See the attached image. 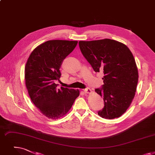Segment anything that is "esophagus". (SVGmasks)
<instances>
[{
    "label": "esophagus",
    "mask_w": 155,
    "mask_h": 155,
    "mask_svg": "<svg viewBox=\"0 0 155 155\" xmlns=\"http://www.w3.org/2000/svg\"><path fill=\"white\" fill-rule=\"evenodd\" d=\"M84 92L87 94H91L92 92V90L90 88H89V87H87V88L84 89Z\"/></svg>",
    "instance_id": "esophagus-1"
}]
</instances>
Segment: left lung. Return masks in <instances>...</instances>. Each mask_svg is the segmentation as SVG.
<instances>
[{
  "label": "left lung",
  "instance_id": "1",
  "mask_svg": "<svg viewBox=\"0 0 155 155\" xmlns=\"http://www.w3.org/2000/svg\"><path fill=\"white\" fill-rule=\"evenodd\" d=\"M80 51L95 72L103 71L104 84L95 91L104 99L98 115L113 119L122 116L135 96L138 70L128 47L115 40L105 38L80 41Z\"/></svg>",
  "mask_w": 155,
  "mask_h": 155
}]
</instances>
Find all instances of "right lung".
<instances>
[{
    "label": "right lung",
    "mask_w": 155,
    "mask_h": 155,
    "mask_svg": "<svg viewBox=\"0 0 155 155\" xmlns=\"http://www.w3.org/2000/svg\"><path fill=\"white\" fill-rule=\"evenodd\" d=\"M77 41L48 40L33 50L25 69V84L33 103L44 115L58 119L69 111L79 90L58 89L56 80L61 77L60 68L65 58L75 49Z\"/></svg>",
    "instance_id": "add662e5"
}]
</instances>
